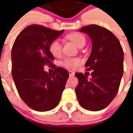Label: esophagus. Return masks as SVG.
<instances>
[{
	"instance_id": "esophagus-1",
	"label": "esophagus",
	"mask_w": 133,
	"mask_h": 133,
	"mask_svg": "<svg viewBox=\"0 0 133 133\" xmlns=\"http://www.w3.org/2000/svg\"><path fill=\"white\" fill-rule=\"evenodd\" d=\"M68 72H69V76L72 77V76H74V75H75V72H73V71H72V70H69Z\"/></svg>"
}]
</instances>
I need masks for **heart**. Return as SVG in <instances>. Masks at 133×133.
Instances as JSON below:
<instances>
[{
    "label": "heart",
    "mask_w": 133,
    "mask_h": 133,
    "mask_svg": "<svg viewBox=\"0 0 133 133\" xmlns=\"http://www.w3.org/2000/svg\"><path fill=\"white\" fill-rule=\"evenodd\" d=\"M67 39H69V41H72L78 47L81 48L83 47L86 44V38L85 37L80 33H71L68 35L66 36ZM49 49L51 54L58 57L61 53V49H62V46L61 42L58 40H55L51 42V44H49ZM80 63V60L78 58H65L61 62V64L66 66V67H69V68H74L76 66H78Z\"/></svg>",
    "instance_id": "1"
}]
</instances>
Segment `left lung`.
Segmentation results:
<instances>
[{
    "mask_svg": "<svg viewBox=\"0 0 133 133\" xmlns=\"http://www.w3.org/2000/svg\"><path fill=\"white\" fill-rule=\"evenodd\" d=\"M92 41V51L85 66L93 70L92 78L75 73L78 84L75 93L80 105L89 111L104 109L117 94L124 73V52L118 39L110 30L98 25L79 29Z\"/></svg>",
    "mask_w": 133,
    "mask_h": 133,
    "instance_id": "obj_1",
    "label": "left lung"
}]
</instances>
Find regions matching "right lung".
Instances as JSON below:
<instances>
[{
    "mask_svg": "<svg viewBox=\"0 0 133 133\" xmlns=\"http://www.w3.org/2000/svg\"><path fill=\"white\" fill-rule=\"evenodd\" d=\"M40 25L23 29L12 49V75L18 94L32 110L46 112L57 107L69 72L54 67L52 74L44 71L52 65L53 55L49 49L52 41L64 33Z\"/></svg>",
    "mask_w": 133,
    "mask_h": 133,
    "instance_id": "right-lung-1",
    "label": "right lung"
}]
</instances>
